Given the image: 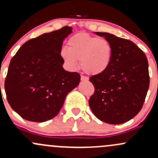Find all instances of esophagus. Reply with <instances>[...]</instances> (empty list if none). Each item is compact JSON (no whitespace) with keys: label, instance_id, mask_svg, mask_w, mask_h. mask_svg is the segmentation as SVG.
<instances>
[{"label":"esophagus","instance_id":"obj_1","mask_svg":"<svg viewBox=\"0 0 158 158\" xmlns=\"http://www.w3.org/2000/svg\"><path fill=\"white\" fill-rule=\"evenodd\" d=\"M81 81H88V77H85V76H81Z\"/></svg>","mask_w":158,"mask_h":158}]
</instances>
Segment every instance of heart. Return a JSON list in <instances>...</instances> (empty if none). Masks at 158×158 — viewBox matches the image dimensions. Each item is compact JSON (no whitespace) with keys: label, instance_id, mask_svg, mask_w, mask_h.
I'll use <instances>...</instances> for the list:
<instances>
[{"label":"heart","instance_id":"obj_1","mask_svg":"<svg viewBox=\"0 0 158 158\" xmlns=\"http://www.w3.org/2000/svg\"><path fill=\"white\" fill-rule=\"evenodd\" d=\"M113 52V47L108 40L81 32L69 39L68 48L63 47L60 56L70 70L78 68L79 60L81 70L85 73L99 75L110 66Z\"/></svg>","mask_w":158,"mask_h":158}]
</instances>
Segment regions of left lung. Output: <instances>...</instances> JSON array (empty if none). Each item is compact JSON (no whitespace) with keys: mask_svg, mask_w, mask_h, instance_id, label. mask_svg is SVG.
I'll use <instances>...</instances> for the list:
<instances>
[{"mask_svg":"<svg viewBox=\"0 0 158 158\" xmlns=\"http://www.w3.org/2000/svg\"><path fill=\"white\" fill-rule=\"evenodd\" d=\"M104 36L113 47L110 66L103 73L90 77L95 91L89 106L98 119L109 124H121L140 111L149 87L147 58L131 41L110 34Z\"/></svg>","mask_w":158,"mask_h":158,"instance_id":"left-lung-1","label":"left lung"}]
</instances>
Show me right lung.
Here are the masks:
<instances>
[{
  "label": "right lung",
  "instance_id": "obj_1",
  "mask_svg": "<svg viewBox=\"0 0 158 158\" xmlns=\"http://www.w3.org/2000/svg\"><path fill=\"white\" fill-rule=\"evenodd\" d=\"M72 27L44 33L25 42L12 57L5 79L9 104L23 119L41 123L55 117L80 75L63 68V41Z\"/></svg>",
  "mask_w": 158,
  "mask_h": 158
}]
</instances>
